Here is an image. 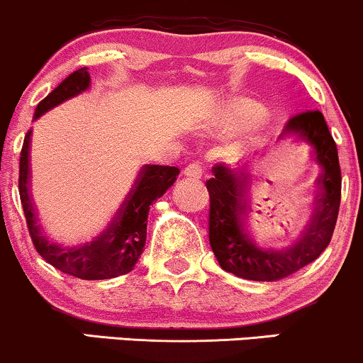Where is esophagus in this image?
Instances as JSON below:
<instances>
[{
  "instance_id": "1",
  "label": "esophagus",
  "mask_w": 363,
  "mask_h": 363,
  "mask_svg": "<svg viewBox=\"0 0 363 363\" xmlns=\"http://www.w3.org/2000/svg\"><path fill=\"white\" fill-rule=\"evenodd\" d=\"M202 173L203 169L199 163H190L185 169H183V174H185L186 178H191V180H199V178H202Z\"/></svg>"
}]
</instances>
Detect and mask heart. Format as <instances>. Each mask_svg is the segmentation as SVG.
<instances>
[{
    "label": "heart",
    "instance_id": "obj_1",
    "mask_svg": "<svg viewBox=\"0 0 363 363\" xmlns=\"http://www.w3.org/2000/svg\"><path fill=\"white\" fill-rule=\"evenodd\" d=\"M258 117V106L253 101L245 100H233L228 101L219 112V123L228 130L241 129L248 125Z\"/></svg>",
    "mask_w": 363,
    "mask_h": 363
}]
</instances>
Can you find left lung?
<instances>
[{"mask_svg":"<svg viewBox=\"0 0 363 363\" xmlns=\"http://www.w3.org/2000/svg\"><path fill=\"white\" fill-rule=\"evenodd\" d=\"M282 138L309 149L319 168L316 211L308 229L296 242L285 248L259 246L248 229V178L229 164H216L214 178L207 180L211 195L208 241L223 270L257 282H275L309 265L330 245L340 200L342 172L338 151L319 110L294 115L285 123Z\"/></svg>","mask_w":363,"mask_h":363,"instance_id":"8db88e82","label":"left lung"}]
</instances>
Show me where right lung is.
I'll list each match as a JSON object with an SVG mask.
<instances>
[{
    "label": "right lung",
    "mask_w": 363,
    "mask_h": 363,
    "mask_svg": "<svg viewBox=\"0 0 363 363\" xmlns=\"http://www.w3.org/2000/svg\"><path fill=\"white\" fill-rule=\"evenodd\" d=\"M89 83L91 79H89L88 67H81V69L71 72L57 88H54L37 105L33 118L37 121L47 110L83 93L84 89L89 88ZM30 135H32V130L27 132L23 147H21L18 190L30 238H32L38 255L57 270L83 280H105L129 274L138 263L144 251V245H146L149 207L152 206L155 200L163 197L166 190L177 182L180 169L177 166L144 164L139 169L130 191L125 195L105 231H101L96 238H93V241L84 242V245L64 246L50 241L45 236L38 224L35 207L32 203V195L28 190V152L30 140H32Z\"/></svg>",
    "instance_id": "obj_1"
}]
</instances>
